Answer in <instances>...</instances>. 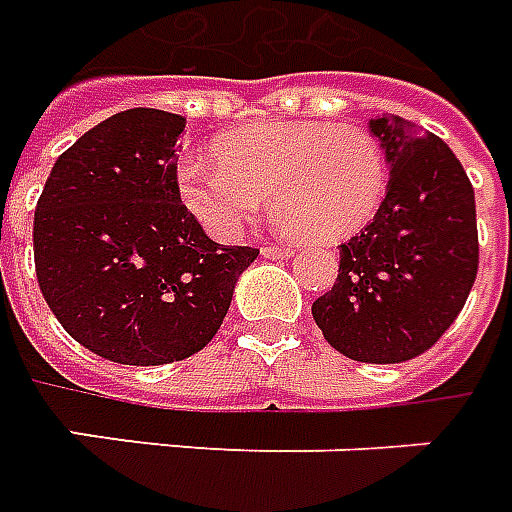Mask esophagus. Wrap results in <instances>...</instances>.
<instances>
[{"label": "esophagus", "instance_id": "esophagus-1", "mask_svg": "<svg viewBox=\"0 0 512 512\" xmlns=\"http://www.w3.org/2000/svg\"><path fill=\"white\" fill-rule=\"evenodd\" d=\"M291 248H286V245H283V248H278V245H264V248H261V256H264V259H272V261H283V259H291Z\"/></svg>", "mask_w": 512, "mask_h": 512}]
</instances>
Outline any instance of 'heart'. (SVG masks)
Segmentation results:
<instances>
[{
    "instance_id": "b5f03b06",
    "label": "heart",
    "mask_w": 512,
    "mask_h": 512,
    "mask_svg": "<svg viewBox=\"0 0 512 512\" xmlns=\"http://www.w3.org/2000/svg\"><path fill=\"white\" fill-rule=\"evenodd\" d=\"M213 156L180 161L178 191L215 240L237 237L264 194L280 229L313 245L356 234L386 197V153L351 124L259 121L218 137Z\"/></svg>"
}]
</instances>
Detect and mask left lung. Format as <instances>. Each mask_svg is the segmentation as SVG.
Returning <instances> with one entry per match:
<instances>
[{"mask_svg":"<svg viewBox=\"0 0 512 512\" xmlns=\"http://www.w3.org/2000/svg\"><path fill=\"white\" fill-rule=\"evenodd\" d=\"M391 180L364 232L340 245L332 291L313 318L334 351L399 364L429 351L456 321L478 275L475 191L437 134L399 115L372 118Z\"/></svg>","mask_w":512,"mask_h":512,"instance_id":"8db88e82","label":"left lung"}]
</instances>
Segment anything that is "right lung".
<instances>
[{
	"label": "right lung",
	"mask_w": 512,
	"mask_h": 512,
	"mask_svg": "<svg viewBox=\"0 0 512 512\" xmlns=\"http://www.w3.org/2000/svg\"><path fill=\"white\" fill-rule=\"evenodd\" d=\"M186 118L115 113L61 153L34 210L37 283L64 332L102 359L159 367L224 324L251 245H218L180 202Z\"/></svg>",
	"instance_id": "add662e5"
}]
</instances>
